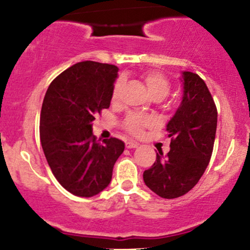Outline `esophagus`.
<instances>
[{
    "instance_id": "34e87169",
    "label": "esophagus",
    "mask_w": 250,
    "mask_h": 250,
    "mask_svg": "<svg viewBox=\"0 0 250 250\" xmlns=\"http://www.w3.org/2000/svg\"><path fill=\"white\" fill-rule=\"evenodd\" d=\"M139 146H140L139 142H136V141H127V142H125V148H128V149L137 148Z\"/></svg>"
}]
</instances>
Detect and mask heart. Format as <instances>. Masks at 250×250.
I'll return each mask as SVG.
<instances>
[{
  "instance_id": "b5f03b06",
  "label": "heart",
  "mask_w": 250,
  "mask_h": 250,
  "mask_svg": "<svg viewBox=\"0 0 250 250\" xmlns=\"http://www.w3.org/2000/svg\"><path fill=\"white\" fill-rule=\"evenodd\" d=\"M143 81H145L146 87L148 89V93L153 99L163 100L168 95L170 91L171 84L169 80L163 74L159 71H149V73L143 75ZM123 81L122 79H117L113 87V94H111V99L113 101H116L119 99L120 91L122 89ZM154 119L147 115H141V114L130 113L125 116L123 120V128L131 134L133 136H141L145 131L146 128H150L154 125Z\"/></svg>"
}]
</instances>
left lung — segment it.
I'll list each match as a JSON object with an SVG mask.
<instances>
[{"label":"left lung","instance_id":"1","mask_svg":"<svg viewBox=\"0 0 250 250\" xmlns=\"http://www.w3.org/2000/svg\"><path fill=\"white\" fill-rule=\"evenodd\" d=\"M180 107L167 123L170 150L156 153V161L143 173L149 189L163 199L187 194L199 182L213 153L217 110L207 84L197 74L182 71Z\"/></svg>","mask_w":250,"mask_h":250}]
</instances>
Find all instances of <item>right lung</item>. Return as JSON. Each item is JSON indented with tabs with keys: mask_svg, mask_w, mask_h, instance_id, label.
<instances>
[{
	"mask_svg": "<svg viewBox=\"0 0 250 250\" xmlns=\"http://www.w3.org/2000/svg\"><path fill=\"white\" fill-rule=\"evenodd\" d=\"M119 68L94 61L71 65L50 83L42 103L40 137L54 176L69 193L91 197L108 187L121 140L96 141L95 114L110 105Z\"/></svg>",
	"mask_w": 250,
	"mask_h": 250,
	"instance_id": "1",
	"label": "right lung"
}]
</instances>
